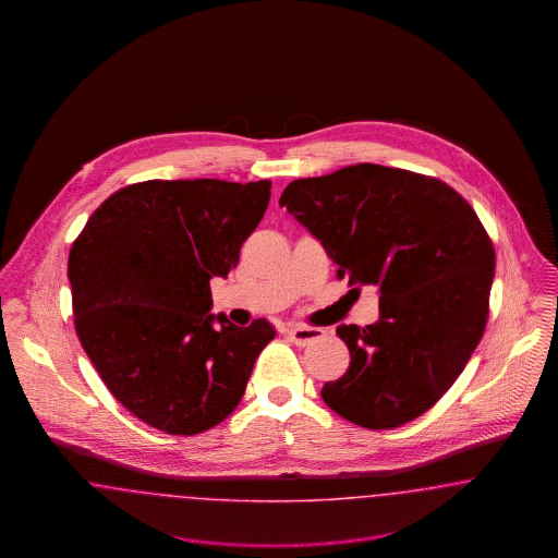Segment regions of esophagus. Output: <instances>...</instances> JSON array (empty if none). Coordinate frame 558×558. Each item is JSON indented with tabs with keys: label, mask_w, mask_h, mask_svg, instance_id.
Returning <instances> with one entry per match:
<instances>
[{
	"label": "esophagus",
	"mask_w": 558,
	"mask_h": 558,
	"mask_svg": "<svg viewBox=\"0 0 558 558\" xmlns=\"http://www.w3.org/2000/svg\"><path fill=\"white\" fill-rule=\"evenodd\" d=\"M324 337L322 328H307V326H294L289 330V339L294 345L305 347Z\"/></svg>",
	"instance_id": "esophagus-1"
}]
</instances>
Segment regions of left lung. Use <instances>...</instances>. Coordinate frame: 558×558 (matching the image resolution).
Here are the masks:
<instances>
[{
  "label": "left lung",
  "instance_id": "left-lung-1",
  "mask_svg": "<svg viewBox=\"0 0 558 558\" xmlns=\"http://www.w3.org/2000/svg\"><path fill=\"white\" fill-rule=\"evenodd\" d=\"M280 207L324 246L339 278L378 289L374 324L337 328L351 364L322 399L366 428L425 414L485 330L496 253L477 213L439 180L372 162L294 180Z\"/></svg>",
  "mask_w": 558,
  "mask_h": 558
}]
</instances>
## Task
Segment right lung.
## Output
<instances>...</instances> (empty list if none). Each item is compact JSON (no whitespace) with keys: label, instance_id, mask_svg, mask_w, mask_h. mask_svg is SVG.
<instances>
[{"label":"right lung","instance_id":"obj_1","mask_svg":"<svg viewBox=\"0 0 558 558\" xmlns=\"http://www.w3.org/2000/svg\"><path fill=\"white\" fill-rule=\"evenodd\" d=\"M271 182L150 180L123 187L87 219L69 255L81 347L133 416L196 435L239 405L276 337L211 314V278H228L259 226Z\"/></svg>","mask_w":558,"mask_h":558}]
</instances>
